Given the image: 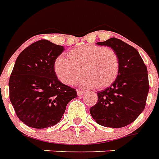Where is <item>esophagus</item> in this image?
<instances>
[{
  "label": "esophagus",
  "instance_id": "34e87169",
  "mask_svg": "<svg viewBox=\"0 0 159 159\" xmlns=\"http://www.w3.org/2000/svg\"><path fill=\"white\" fill-rule=\"evenodd\" d=\"M77 96H82L85 93L84 91H82V90H77Z\"/></svg>",
  "mask_w": 159,
  "mask_h": 159
}]
</instances>
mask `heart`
I'll list each match as a JSON object with an SVG mask.
<instances>
[{"mask_svg": "<svg viewBox=\"0 0 159 159\" xmlns=\"http://www.w3.org/2000/svg\"><path fill=\"white\" fill-rule=\"evenodd\" d=\"M68 55L57 56L53 64L57 77L65 84H73L82 74V70L84 76L77 83L87 88H105L118 77L120 60L111 48L86 44L72 49Z\"/></svg>", "mask_w": 159, "mask_h": 159, "instance_id": "b5f03b06", "label": "heart"}]
</instances>
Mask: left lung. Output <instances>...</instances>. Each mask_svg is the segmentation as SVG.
I'll return each instance as SVG.
<instances>
[{"mask_svg":"<svg viewBox=\"0 0 159 159\" xmlns=\"http://www.w3.org/2000/svg\"><path fill=\"white\" fill-rule=\"evenodd\" d=\"M97 44L110 47L117 53L120 72L110 87L97 92L98 101L90 113L100 125L122 128L135 120L145 107L149 90L147 67L138 51L119 39Z\"/></svg>","mask_w":159,"mask_h":159,"instance_id":"1","label":"left lung"}]
</instances>
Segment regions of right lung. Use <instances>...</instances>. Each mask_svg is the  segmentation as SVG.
Here are the masks:
<instances>
[{
  "label": "right lung",
  "instance_id": "1",
  "mask_svg": "<svg viewBox=\"0 0 159 159\" xmlns=\"http://www.w3.org/2000/svg\"><path fill=\"white\" fill-rule=\"evenodd\" d=\"M64 47L42 39L25 48L16 58L9 80L10 100L16 116L26 125L44 129L60 121L67 103L77 97L60 82L54 61Z\"/></svg>",
  "mask_w": 159,
  "mask_h": 159
}]
</instances>
